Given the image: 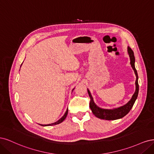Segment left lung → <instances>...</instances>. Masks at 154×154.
<instances>
[{
  "label": "left lung",
  "instance_id": "obj_1",
  "mask_svg": "<svg viewBox=\"0 0 154 154\" xmlns=\"http://www.w3.org/2000/svg\"><path fill=\"white\" fill-rule=\"evenodd\" d=\"M128 53L129 54L130 59H131V66L133 68L134 71L136 74V91L134 94L131 100L128 102L126 105L120 107L115 109H101L96 106V104L94 103L93 97L91 95V93L88 90V95L90 97V107L93 113V115L97 116L98 118L102 119V120H115L117 119H120L127 115V114L129 112L132 107H133L134 103L136 98L138 95L139 92V84H138V75L137 73L136 70L134 63H135V57L134 55V52L132 49L128 47Z\"/></svg>",
  "mask_w": 154,
  "mask_h": 154
}]
</instances>
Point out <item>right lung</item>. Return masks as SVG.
Returning <instances> with one entry per match:
<instances>
[{
  "label": "right lung",
  "mask_w": 154,
  "mask_h": 154,
  "mask_svg": "<svg viewBox=\"0 0 154 154\" xmlns=\"http://www.w3.org/2000/svg\"><path fill=\"white\" fill-rule=\"evenodd\" d=\"M68 109H67V110H66V112H65V114H64V116L61 118V119H59V120L57 121V122H55V123H52V124H48V125H42V126H48V125H57V124H59V123H61L63 120H64V119L66 118V116H67V115H68Z\"/></svg>",
  "instance_id": "right-lung-1"
}]
</instances>
